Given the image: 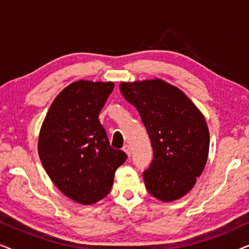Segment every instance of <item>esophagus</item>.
<instances>
[{"label":"esophagus","instance_id":"esophagus-1","mask_svg":"<svg viewBox=\"0 0 249 249\" xmlns=\"http://www.w3.org/2000/svg\"><path fill=\"white\" fill-rule=\"evenodd\" d=\"M122 151H124L128 156L131 155V148H130V146H129V145H124V148H122Z\"/></svg>","mask_w":249,"mask_h":249}]
</instances>
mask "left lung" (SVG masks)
Wrapping results in <instances>:
<instances>
[{
    "label": "left lung",
    "instance_id": "8db88e82",
    "mask_svg": "<svg viewBox=\"0 0 249 249\" xmlns=\"http://www.w3.org/2000/svg\"><path fill=\"white\" fill-rule=\"evenodd\" d=\"M151 139L153 160L142 172L148 193L163 202L185 196L202 175L209 155L205 119L178 88L161 79L121 83Z\"/></svg>",
    "mask_w": 249,
    "mask_h": 249
}]
</instances>
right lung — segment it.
<instances>
[{"mask_svg": "<svg viewBox=\"0 0 249 249\" xmlns=\"http://www.w3.org/2000/svg\"><path fill=\"white\" fill-rule=\"evenodd\" d=\"M113 83L80 80L61 91L51 105L38 138V154L51 180L67 197L88 205L104 198L114 173L127 160L110 146L98 120Z\"/></svg>", "mask_w": 249, "mask_h": 249, "instance_id": "1", "label": "right lung"}]
</instances>
